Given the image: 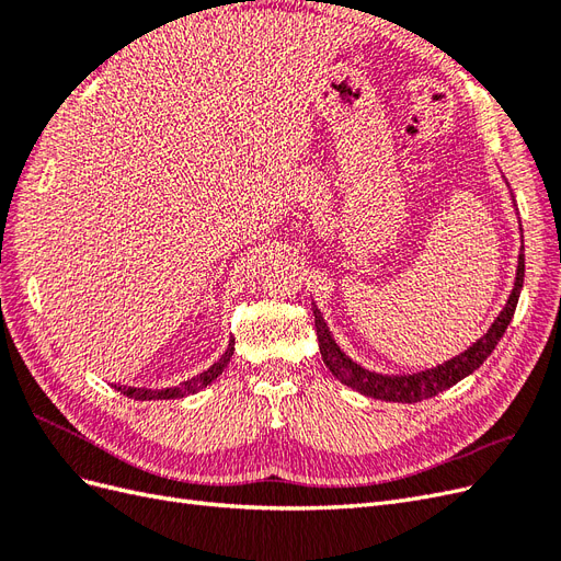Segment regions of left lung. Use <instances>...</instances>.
<instances>
[{"mask_svg": "<svg viewBox=\"0 0 561 561\" xmlns=\"http://www.w3.org/2000/svg\"><path fill=\"white\" fill-rule=\"evenodd\" d=\"M522 283H524V254H519L513 293H511V297H507V304L499 313V318L491 322L486 334H482L468 351L458 353L456 358H451L443 365L416 371V375H398V377L396 375H379V371H371V369L360 367L358 363H353L348 355L336 346L325 318H322L320 309L313 304L316 334H318L322 363H325V367L332 371L334 379L351 386L353 390H358V393H363L367 398L386 400V402H421L426 398H433L437 393H443V390L451 388L461 379H466L468 375H472V371L489 358L491 351L496 348L503 332L507 330V325H511V320L515 316L517 299L522 293Z\"/></svg>", "mask_w": 561, "mask_h": 561, "instance_id": "1", "label": "left lung"}]
</instances>
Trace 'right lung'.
Segmentation results:
<instances>
[{
  "label": "right lung",
  "instance_id": "obj_1",
  "mask_svg": "<svg viewBox=\"0 0 561 561\" xmlns=\"http://www.w3.org/2000/svg\"><path fill=\"white\" fill-rule=\"evenodd\" d=\"M233 355V339H229V346L227 351L222 353V358H219L215 365H210L206 371H201V375L192 377L182 381L180 386H173V388H161V390H151V388H122L118 386V390H122L124 396L133 398V400H175V398H184V396H194L198 393L201 388H206L208 383H213L219 375H222L225 367L229 365Z\"/></svg>",
  "mask_w": 561,
  "mask_h": 561
}]
</instances>
